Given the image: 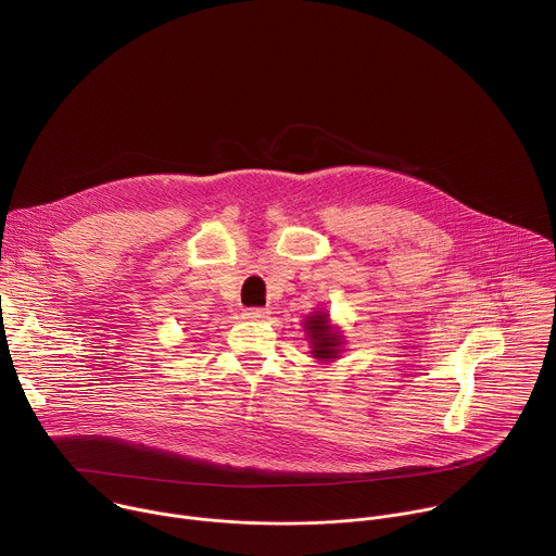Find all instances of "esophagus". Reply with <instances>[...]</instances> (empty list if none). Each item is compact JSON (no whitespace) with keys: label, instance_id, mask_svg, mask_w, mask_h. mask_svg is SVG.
I'll return each mask as SVG.
<instances>
[{"label":"esophagus","instance_id":"esophagus-1","mask_svg":"<svg viewBox=\"0 0 556 556\" xmlns=\"http://www.w3.org/2000/svg\"><path fill=\"white\" fill-rule=\"evenodd\" d=\"M244 319H249V321H266L268 319V309H264V307H249V309H244Z\"/></svg>","mask_w":556,"mask_h":556}]
</instances>
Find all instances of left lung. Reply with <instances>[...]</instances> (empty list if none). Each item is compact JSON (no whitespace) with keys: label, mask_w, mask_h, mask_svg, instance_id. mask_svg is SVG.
<instances>
[{"label":"left lung","mask_w":556,"mask_h":556,"mask_svg":"<svg viewBox=\"0 0 556 556\" xmlns=\"http://www.w3.org/2000/svg\"><path fill=\"white\" fill-rule=\"evenodd\" d=\"M303 332L309 343V354L319 363H332L341 356L345 337L339 326H332L330 314L326 309H314L305 316Z\"/></svg>","instance_id":"left-lung-1"}]
</instances>
